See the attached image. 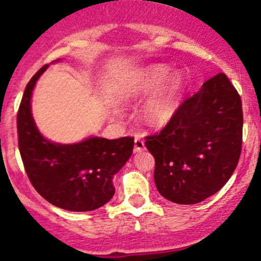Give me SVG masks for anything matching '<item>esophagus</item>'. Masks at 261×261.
Returning <instances> with one entry per match:
<instances>
[{"label":"esophagus","mask_w":261,"mask_h":261,"mask_svg":"<svg viewBox=\"0 0 261 261\" xmlns=\"http://www.w3.org/2000/svg\"><path fill=\"white\" fill-rule=\"evenodd\" d=\"M145 149H146V147H145V142H143V140L140 136H137V137L135 138V151L140 152Z\"/></svg>","instance_id":"1"}]
</instances>
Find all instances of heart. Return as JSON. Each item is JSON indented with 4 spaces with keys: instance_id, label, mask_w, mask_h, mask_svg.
Segmentation results:
<instances>
[{
    "instance_id": "b5f03b06",
    "label": "heart",
    "mask_w": 261,
    "mask_h": 261,
    "mask_svg": "<svg viewBox=\"0 0 261 261\" xmlns=\"http://www.w3.org/2000/svg\"><path fill=\"white\" fill-rule=\"evenodd\" d=\"M171 70L167 64H155L143 70L133 83L135 94H149L165 83L143 107V115L150 125H164L177 110L182 81L178 73H172L168 78Z\"/></svg>"
}]
</instances>
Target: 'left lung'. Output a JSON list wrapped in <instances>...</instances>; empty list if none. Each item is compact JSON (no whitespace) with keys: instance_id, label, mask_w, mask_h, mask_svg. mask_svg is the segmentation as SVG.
Wrapping results in <instances>:
<instances>
[{"instance_id":"8db88e82","label":"left lung","mask_w":261,"mask_h":261,"mask_svg":"<svg viewBox=\"0 0 261 261\" xmlns=\"http://www.w3.org/2000/svg\"><path fill=\"white\" fill-rule=\"evenodd\" d=\"M242 101L225 73L208 79L174 112L159 135L146 137L162 197L195 204L223 188L242 149Z\"/></svg>"}]
</instances>
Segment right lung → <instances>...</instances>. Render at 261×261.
Listing matches in <instances>:
<instances>
[{
    "label": "right lung",
    "instance_id": "add662e5",
    "mask_svg": "<svg viewBox=\"0 0 261 261\" xmlns=\"http://www.w3.org/2000/svg\"><path fill=\"white\" fill-rule=\"evenodd\" d=\"M47 67L31 79L19 106L16 125L21 160L31 184L47 202L67 211H93L114 197L112 178L132 155L135 140L89 137L66 145L46 140L33 120L31 98Z\"/></svg>",
    "mask_w": 261,
    "mask_h": 261
}]
</instances>
